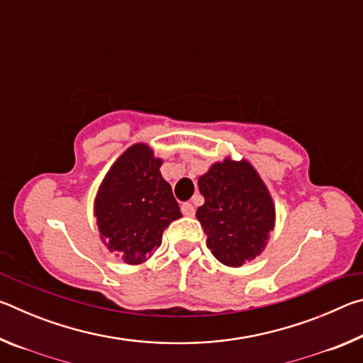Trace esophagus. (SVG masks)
I'll return each instance as SVG.
<instances>
[{
	"mask_svg": "<svg viewBox=\"0 0 363 363\" xmlns=\"http://www.w3.org/2000/svg\"><path fill=\"white\" fill-rule=\"evenodd\" d=\"M181 211H182L184 216H189V218L195 216V208H194L192 203H182L181 205Z\"/></svg>",
	"mask_w": 363,
	"mask_h": 363,
	"instance_id": "34e87169",
	"label": "esophagus"
}]
</instances>
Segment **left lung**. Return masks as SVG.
<instances>
[{
    "label": "left lung",
    "instance_id": "left-lung-1",
    "mask_svg": "<svg viewBox=\"0 0 363 363\" xmlns=\"http://www.w3.org/2000/svg\"><path fill=\"white\" fill-rule=\"evenodd\" d=\"M205 203L196 219L206 233V247L219 262L240 267L266 248L274 230L275 206L266 184L247 160L211 164L199 177Z\"/></svg>",
    "mask_w": 363,
    "mask_h": 363
}]
</instances>
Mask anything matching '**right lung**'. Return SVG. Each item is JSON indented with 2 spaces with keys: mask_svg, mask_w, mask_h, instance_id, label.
Masks as SVG:
<instances>
[{
  "mask_svg": "<svg viewBox=\"0 0 363 363\" xmlns=\"http://www.w3.org/2000/svg\"><path fill=\"white\" fill-rule=\"evenodd\" d=\"M162 163L147 144L131 145L108 169L94 200L102 242L133 266L149 259L163 230L182 216L160 173Z\"/></svg>",
  "mask_w": 363,
  "mask_h": 363,
  "instance_id": "obj_1",
  "label": "right lung"
}]
</instances>
